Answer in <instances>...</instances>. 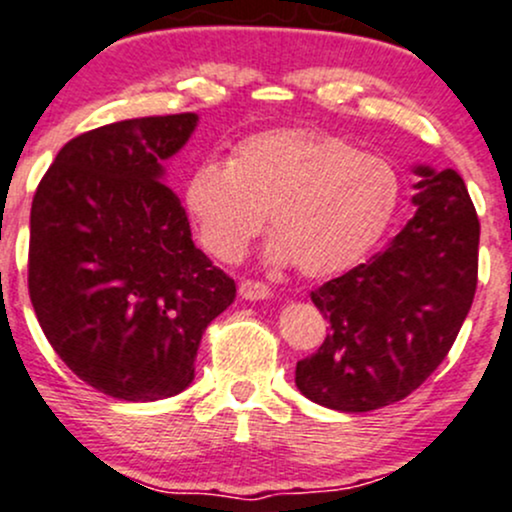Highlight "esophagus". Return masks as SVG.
Wrapping results in <instances>:
<instances>
[{"label":"esophagus","instance_id":"obj_1","mask_svg":"<svg viewBox=\"0 0 512 512\" xmlns=\"http://www.w3.org/2000/svg\"><path fill=\"white\" fill-rule=\"evenodd\" d=\"M238 294H240V299H245V301H265V299H269L267 286L260 284V282H252V279H245V282H240Z\"/></svg>","mask_w":512,"mask_h":512}]
</instances>
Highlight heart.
<instances>
[{
    "label": "heart",
    "mask_w": 512,
    "mask_h": 512,
    "mask_svg": "<svg viewBox=\"0 0 512 512\" xmlns=\"http://www.w3.org/2000/svg\"><path fill=\"white\" fill-rule=\"evenodd\" d=\"M401 196L384 157L318 128H277L243 140L228 162H199L184 182V211L199 245L221 262L243 257L269 213L267 260L323 279L381 243Z\"/></svg>",
    "instance_id": "1"
}]
</instances>
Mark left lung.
Wrapping results in <instances>:
<instances>
[{
  "mask_svg": "<svg viewBox=\"0 0 512 512\" xmlns=\"http://www.w3.org/2000/svg\"><path fill=\"white\" fill-rule=\"evenodd\" d=\"M413 172L415 213L401 233L311 294L330 333L296 364V386L318 406L367 413L406 398L440 367L474 301L479 218L464 179Z\"/></svg>",
  "mask_w": 512,
  "mask_h": 512,
  "instance_id": "obj_1",
  "label": "left lung"
}]
</instances>
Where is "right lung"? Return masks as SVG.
Masks as SVG:
<instances>
[{
  "label": "right lung",
  "instance_id": "add662e5",
  "mask_svg": "<svg viewBox=\"0 0 512 512\" xmlns=\"http://www.w3.org/2000/svg\"><path fill=\"white\" fill-rule=\"evenodd\" d=\"M196 114L148 116L72 138L31 206L28 291L58 357L119 401L177 396L235 282L192 240L165 162Z\"/></svg>",
  "mask_w": 512,
  "mask_h": 512
}]
</instances>
